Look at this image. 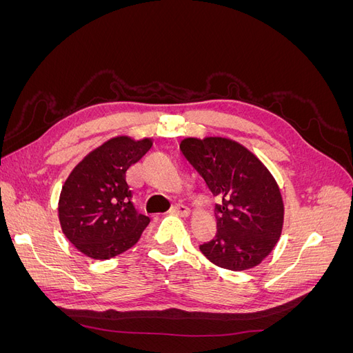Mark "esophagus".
<instances>
[{
  "label": "esophagus",
  "mask_w": 353,
  "mask_h": 353,
  "mask_svg": "<svg viewBox=\"0 0 353 353\" xmlns=\"http://www.w3.org/2000/svg\"><path fill=\"white\" fill-rule=\"evenodd\" d=\"M170 213H172V215H178V216H188L190 209L185 205H175L172 209H170Z\"/></svg>",
  "instance_id": "1"
}]
</instances>
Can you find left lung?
I'll return each instance as SVG.
<instances>
[{
	"instance_id": "obj_1",
	"label": "left lung",
	"mask_w": 353,
	"mask_h": 353,
	"mask_svg": "<svg viewBox=\"0 0 353 353\" xmlns=\"http://www.w3.org/2000/svg\"><path fill=\"white\" fill-rule=\"evenodd\" d=\"M181 150L206 181L215 206L216 236L200 250L221 268H254L279 241L284 203L275 178L249 148L223 137L184 138Z\"/></svg>"
}]
</instances>
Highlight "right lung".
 <instances>
[{
    "label": "right lung",
    "instance_id": "1",
    "mask_svg": "<svg viewBox=\"0 0 353 353\" xmlns=\"http://www.w3.org/2000/svg\"><path fill=\"white\" fill-rule=\"evenodd\" d=\"M152 145V138L113 137L85 156L63 184L61 231L88 258L110 259L131 249L150 223L134 206L126 172Z\"/></svg>",
    "mask_w": 353,
    "mask_h": 353
}]
</instances>
